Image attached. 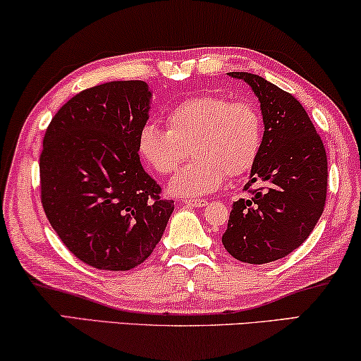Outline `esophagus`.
<instances>
[{"label":"esophagus","instance_id":"obj_1","mask_svg":"<svg viewBox=\"0 0 361 361\" xmlns=\"http://www.w3.org/2000/svg\"><path fill=\"white\" fill-rule=\"evenodd\" d=\"M185 204L191 206V207H204V206H207V201L206 200H186Z\"/></svg>","mask_w":361,"mask_h":361}]
</instances>
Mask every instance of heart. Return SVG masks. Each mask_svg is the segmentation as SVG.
Returning <instances> with one entry per match:
<instances>
[{"mask_svg": "<svg viewBox=\"0 0 361 361\" xmlns=\"http://www.w3.org/2000/svg\"><path fill=\"white\" fill-rule=\"evenodd\" d=\"M169 129L145 124L139 152L159 175H169L192 149L195 161L169 183V192L196 197L214 191L226 176H240L255 165L263 145V118L250 101L200 94L181 101L166 116Z\"/></svg>", "mask_w": 361, "mask_h": 361, "instance_id": "heart-1", "label": "heart"}]
</instances>
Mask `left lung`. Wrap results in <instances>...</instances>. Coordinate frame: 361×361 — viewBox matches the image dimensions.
Listing matches in <instances>:
<instances>
[{
    "label": "left lung",
    "mask_w": 361,
    "mask_h": 361,
    "mask_svg": "<svg viewBox=\"0 0 361 361\" xmlns=\"http://www.w3.org/2000/svg\"><path fill=\"white\" fill-rule=\"evenodd\" d=\"M258 98L263 145L252 166V197L233 202L226 250L243 263L263 265L301 245L321 219L327 195V155L306 109L293 94L260 75L232 72Z\"/></svg>",
    "instance_id": "1"
}]
</instances>
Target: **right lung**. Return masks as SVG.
I'll return each mask as SVG.
<instances>
[{"label":"right lung","mask_w":361,"mask_h":361,"mask_svg":"<svg viewBox=\"0 0 361 361\" xmlns=\"http://www.w3.org/2000/svg\"><path fill=\"white\" fill-rule=\"evenodd\" d=\"M150 101L145 81H109L68 99L45 130V216L63 245L98 270L145 262L175 209L140 164L137 142Z\"/></svg>","instance_id":"right-lung-1"}]
</instances>
